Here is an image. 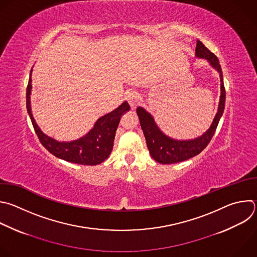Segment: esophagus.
<instances>
[{
	"label": "esophagus",
	"instance_id": "obj_1",
	"mask_svg": "<svg viewBox=\"0 0 257 257\" xmlns=\"http://www.w3.org/2000/svg\"><path fill=\"white\" fill-rule=\"evenodd\" d=\"M126 99H127L129 105L131 106V108H134L140 101V95L136 91H129L126 94Z\"/></svg>",
	"mask_w": 257,
	"mask_h": 257
}]
</instances>
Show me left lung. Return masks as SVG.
Wrapping results in <instances>:
<instances>
[{"mask_svg":"<svg viewBox=\"0 0 257 257\" xmlns=\"http://www.w3.org/2000/svg\"><path fill=\"white\" fill-rule=\"evenodd\" d=\"M196 57L203 58L209 62V64L217 70L220 75V82H221V95L218 105V111L216 116L210 126V128L203 133L201 136L188 139V140H180L175 139L164 134L158 125L156 124L153 116L147 112L144 108L138 107L136 109L140 126L143 131L146 144L149 150L151 157L161 163V164H170V163H177L187 159H190L199 153H201L209 144L212 137L215 134L216 128L218 123L223 115L224 108H225V88H224V81H223V73L221 69V65L219 63V59L217 56L212 53L200 40L197 41L196 46Z\"/></svg>","mask_w":257,"mask_h":257,"instance_id":"8db88e82","label":"left lung"}]
</instances>
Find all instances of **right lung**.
<instances>
[{
  "mask_svg": "<svg viewBox=\"0 0 257 257\" xmlns=\"http://www.w3.org/2000/svg\"><path fill=\"white\" fill-rule=\"evenodd\" d=\"M32 69L28 81L26 93V106L34 130L41 144L54 156L65 161L83 165H97L105 161L112 152L115 133L122 115L130 110V106L125 101L114 111L100 117L93 128L81 137L71 141H58L42 132L37 125L31 110L32 91Z\"/></svg>",
  "mask_w": 257,
  "mask_h": 257,
  "instance_id": "1",
  "label": "right lung"
}]
</instances>
